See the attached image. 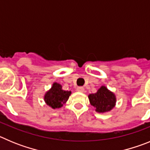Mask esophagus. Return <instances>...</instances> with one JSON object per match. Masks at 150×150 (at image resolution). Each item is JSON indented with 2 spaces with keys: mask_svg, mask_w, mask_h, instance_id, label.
<instances>
[{
  "mask_svg": "<svg viewBox=\"0 0 150 150\" xmlns=\"http://www.w3.org/2000/svg\"><path fill=\"white\" fill-rule=\"evenodd\" d=\"M77 91L78 92H81V93H83L84 92V88L83 87H78L77 88Z\"/></svg>",
  "mask_w": 150,
  "mask_h": 150,
  "instance_id": "1",
  "label": "esophagus"
}]
</instances>
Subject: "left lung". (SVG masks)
Returning a JSON list of instances; mask_svg holds the SVG:
<instances>
[{"instance_id": "1", "label": "left lung", "mask_w": 150, "mask_h": 150, "mask_svg": "<svg viewBox=\"0 0 150 150\" xmlns=\"http://www.w3.org/2000/svg\"><path fill=\"white\" fill-rule=\"evenodd\" d=\"M90 105L96 108L98 113L110 111L115 107L117 98L115 94L109 90L105 86H102L96 93L88 96Z\"/></svg>"}]
</instances>
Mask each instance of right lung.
<instances>
[{
	"instance_id": "1",
	"label": "right lung",
	"mask_w": 150,
	"mask_h": 150,
	"mask_svg": "<svg viewBox=\"0 0 150 150\" xmlns=\"http://www.w3.org/2000/svg\"><path fill=\"white\" fill-rule=\"evenodd\" d=\"M71 93L72 92L63 90L62 89L61 84L54 82L52 88L45 93L44 96V100L47 105L52 108H60L63 107V104L67 102Z\"/></svg>"
}]
</instances>
